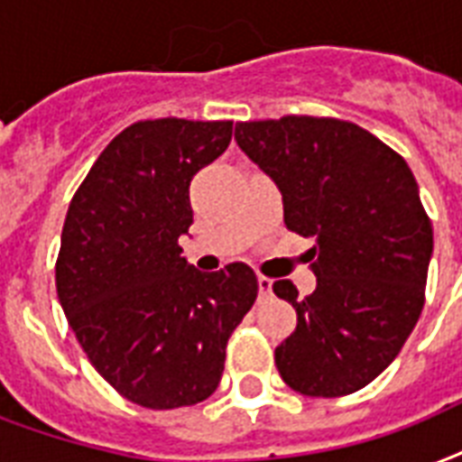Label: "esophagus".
Here are the masks:
<instances>
[{"label":"esophagus","mask_w":462,"mask_h":462,"mask_svg":"<svg viewBox=\"0 0 462 462\" xmlns=\"http://www.w3.org/2000/svg\"><path fill=\"white\" fill-rule=\"evenodd\" d=\"M256 283H259V298H266L271 293V286H273V281L266 276L256 278Z\"/></svg>","instance_id":"1"}]
</instances>
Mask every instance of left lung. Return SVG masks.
Listing matches in <instances>:
<instances>
[{"label": "left lung", "instance_id": "8db88e82", "mask_svg": "<svg viewBox=\"0 0 462 462\" xmlns=\"http://www.w3.org/2000/svg\"><path fill=\"white\" fill-rule=\"evenodd\" d=\"M235 140L276 181L288 230L317 239L315 291L298 298L293 281L273 283L298 315L273 354L278 373L300 395H351L395 361L424 308L434 230L417 179L402 154L341 118L237 123Z\"/></svg>", "mask_w": 462, "mask_h": 462}]
</instances>
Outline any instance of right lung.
Wrapping results in <instances>:
<instances>
[{"instance_id": "add662e5", "label": "right lung", "mask_w": 462, "mask_h": 462, "mask_svg": "<svg viewBox=\"0 0 462 462\" xmlns=\"http://www.w3.org/2000/svg\"><path fill=\"white\" fill-rule=\"evenodd\" d=\"M232 121H137L98 154L67 208L55 286L98 375L147 410L216 393L225 348L254 305L246 263L200 273L181 256L191 179L227 150Z\"/></svg>"}]
</instances>
